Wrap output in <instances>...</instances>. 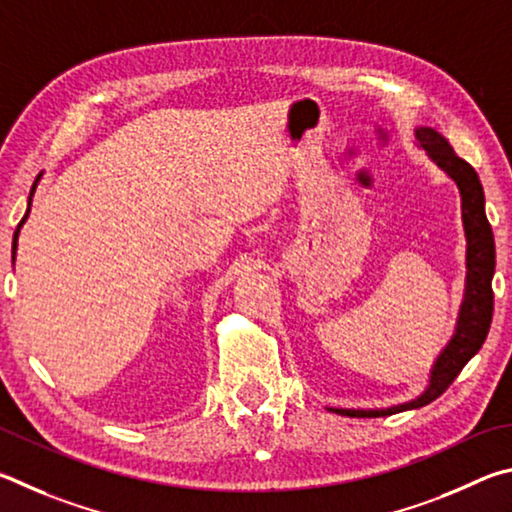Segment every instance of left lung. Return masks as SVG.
<instances>
[{
    "label": "left lung",
    "mask_w": 512,
    "mask_h": 512,
    "mask_svg": "<svg viewBox=\"0 0 512 512\" xmlns=\"http://www.w3.org/2000/svg\"><path fill=\"white\" fill-rule=\"evenodd\" d=\"M418 146L427 152V157L454 179L461 193V218L465 231V292L463 303L456 319L454 335L447 346L436 357V362L429 371L427 389L420 393L416 400L402 402L396 407L387 409H333L335 414L351 416V418H375V416H391L398 411L425 407L436 400L441 393L456 380V375L463 371L474 355L479 353L490 330L492 306H495V294H492V276H495V236L486 218V197H483V186L468 161L456 155L441 132L434 128H416Z\"/></svg>",
    "instance_id": "1"
}]
</instances>
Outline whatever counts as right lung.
Listing matches in <instances>:
<instances>
[{"label":"right lung","mask_w":512,"mask_h":512,"mask_svg":"<svg viewBox=\"0 0 512 512\" xmlns=\"http://www.w3.org/2000/svg\"><path fill=\"white\" fill-rule=\"evenodd\" d=\"M38 179L40 177H35V184H33V188H31V195H29V206H26V213H24V218H22V222L17 224V229H15V233H13V263H15V251H17V236H20V229H22V224L26 222V218H29V211H31V197H33V193H35V186H38Z\"/></svg>","instance_id":"right-lung-1"}]
</instances>
